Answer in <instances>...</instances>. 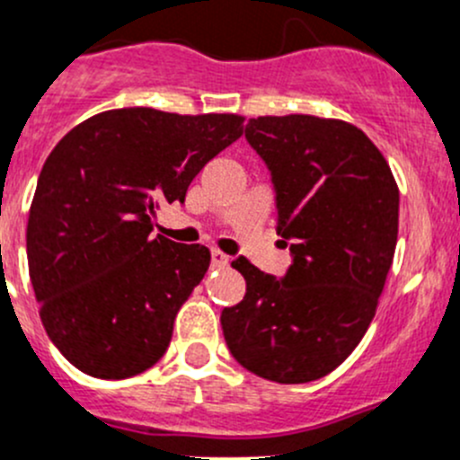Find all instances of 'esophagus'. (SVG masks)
Here are the masks:
<instances>
[{"label": "esophagus", "instance_id": "34e87169", "mask_svg": "<svg viewBox=\"0 0 460 460\" xmlns=\"http://www.w3.org/2000/svg\"><path fill=\"white\" fill-rule=\"evenodd\" d=\"M210 265H213L216 270L226 268V265H229V256L222 254L220 250H213V252H210Z\"/></svg>", "mask_w": 460, "mask_h": 460}]
</instances>
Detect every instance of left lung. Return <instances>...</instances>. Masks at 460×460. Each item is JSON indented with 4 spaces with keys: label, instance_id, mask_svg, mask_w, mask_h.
<instances>
[{
    "label": "left lung",
    "instance_id": "8db88e82",
    "mask_svg": "<svg viewBox=\"0 0 460 460\" xmlns=\"http://www.w3.org/2000/svg\"><path fill=\"white\" fill-rule=\"evenodd\" d=\"M244 138L270 170L293 263L274 277L238 256L247 293L222 311V333L244 370L308 384L336 370L375 317L397 244V183L375 143L341 119L268 115Z\"/></svg>",
    "mask_w": 460,
    "mask_h": 460
}]
</instances>
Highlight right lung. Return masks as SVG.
I'll return each mask as SVG.
<instances>
[{
	"instance_id": "right-lung-1",
	"label": "right lung",
	"mask_w": 460,
	"mask_h": 460,
	"mask_svg": "<svg viewBox=\"0 0 460 460\" xmlns=\"http://www.w3.org/2000/svg\"><path fill=\"white\" fill-rule=\"evenodd\" d=\"M240 136V115L136 106L85 119L47 156L29 210V277L47 336L76 370L127 379L165 354L210 254L152 235L156 210L183 204Z\"/></svg>"
}]
</instances>
